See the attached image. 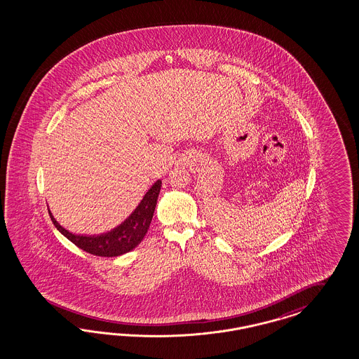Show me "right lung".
<instances>
[{
  "mask_svg": "<svg viewBox=\"0 0 359 359\" xmlns=\"http://www.w3.org/2000/svg\"><path fill=\"white\" fill-rule=\"evenodd\" d=\"M161 187H162V180H156L151 188L146 192V195L143 196L141 203L134 209V212L129 217L126 218L117 228L98 236L74 234L63 228L55 219L50 209H48V213H50L51 221L54 222L55 228L81 250L98 257H120L122 254L135 249L141 243L142 239L144 238L149 226L151 224L158 196L161 192Z\"/></svg>",
  "mask_w": 359,
  "mask_h": 359,
  "instance_id": "obj_1",
  "label": "right lung"
}]
</instances>
